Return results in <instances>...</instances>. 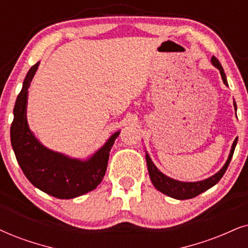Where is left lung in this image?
<instances>
[{"instance_id": "obj_1", "label": "left lung", "mask_w": 248, "mask_h": 248, "mask_svg": "<svg viewBox=\"0 0 248 248\" xmlns=\"http://www.w3.org/2000/svg\"><path fill=\"white\" fill-rule=\"evenodd\" d=\"M213 66H215L220 71L221 78L223 80V83L228 87V81H227V77H225L224 70L222 67V65L220 64V62L216 59L214 56H213L211 59ZM233 106L234 109L237 111V104L236 102L233 101ZM238 139L233 140L232 146H231L230 153H229L228 160L225 161V164L223 167H222L217 173L213 175V176L206 178V180L202 181H198V182H182V181H177L174 180V178L168 177L167 175H165L164 173H161L158 168L155 167V165L153 164L151 158H150L149 153L145 152V159H146V164H147V170H149V175L150 178H151L152 184L155 186V187L158 191H160L161 193L166 194V196L171 197L174 199H178V200H184V199H191L197 197L198 194L202 193L203 191L211 189L212 186H214L218 181L221 180L222 176H223L225 170H227L229 164H230L231 158H232L234 149H236Z\"/></svg>"}]
</instances>
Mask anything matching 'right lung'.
<instances>
[{"label": "right lung", "instance_id": "right-lung-1", "mask_svg": "<svg viewBox=\"0 0 248 248\" xmlns=\"http://www.w3.org/2000/svg\"><path fill=\"white\" fill-rule=\"evenodd\" d=\"M40 62L30 68L17 97L10 128L11 145L21 170L34 186L58 199H72L90 192L104 177L111 147L120 134L112 135L88 159H77L48 149L34 136L27 124L28 88Z\"/></svg>", "mask_w": 248, "mask_h": 248}]
</instances>
